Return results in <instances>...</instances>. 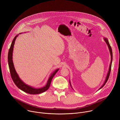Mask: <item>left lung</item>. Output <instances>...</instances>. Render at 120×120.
<instances>
[{"instance_id": "1", "label": "left lung", "mask_w": 120, "mask_h": 120, "mask_svg": "<svg viewBox=\"0 0 120 120\" xmlns=\"http://www.w3.org/2000/svg\"><path fill=\"white\" fill-rule=\"evenodd\" d=\"M103 39H104V40L106 42V44H107V45H108V48H109V50L110 54V55H111V62H110V64L109 67V71H108V73H107V76H106V77L105 81H104L103 84L102 86L99 88V90H100V89H101L102 88H103V86L105 85V84L106 83V82H107V81H108V79H109V74H110V71H111V65H112V59H113V54H112V49H111V46H110V44H109V42L108 40V39L106 38H104ZM69 83H70V86H71V87L72 88L70 80H69Z\"/></svg>"}]
</instances>
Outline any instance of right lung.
Wrapping results in <instances>:
<instances>
[{
  "mask_svg": "<svg viewBox=\"0 0 120 120\" xmlns=\"http://www.w3.org/2000/svg\"><path fill=\"white\" fill-rule=\"evenodd\" d=\"M21 34V33H20V34ZM18 36V34L13 39L12 41L11 47L9 49L8 54V62L9 67L11 78L14 83L17 86V87L25 92H26L30 94H38L43 93L49 89V86H50L52 79L53 78L55 74L56 73V72L58 71L59 69H56L52 73L47 81V83L46 85L42 88H38V89L35 88L32 86H28L26 84H25L20 79L18 75L17 74V72H16V70L14 68L13 60H12V54H13L14 45L15 44V41H16V39Z\"/></svg>",
  "mask_w": 120,
  "mask_h": 120,
  "instance_id": "obj_1",
  "label": "right lung"
}]
</instances>
